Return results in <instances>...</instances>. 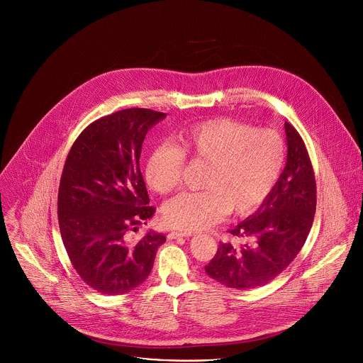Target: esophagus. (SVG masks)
<instances>
[{"mask_svg":"<svg viewBox=\"0 0 363 363\" xmlns=\"http://www.w3.org/2000/svg\"><path fill=\"white\" fill-rule=\"evenodd\" d=\"M182 237H189L188 234H184V233H178V231H171L168 234V238L169 240H177V238H182Z\"/></svg>","mask_w":363,"mask_h":363,"instance_id":"1","label":"esophagus"}]
</instances>
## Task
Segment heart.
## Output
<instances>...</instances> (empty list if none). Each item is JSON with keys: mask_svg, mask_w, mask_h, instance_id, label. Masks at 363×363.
Listing matches in <instances>:
<instances>
[{"mask_svg": "<svg viewBox=\"0 0 363 363\" xmlns=\"http://www.w3.org/2000/svg\"><path fill=\"white\" fill-rule=\"evenodd\" d=\"M185 157L208 164L199 192H182L162 206L167 227L195 233L228 213H252L273 189L286 157L281 135L228 118L203 121L177 138V146H155L145 164L147 185L158 194L174 191L182 178Z\"/></svg>", "mask_w": 363, "mask_h": 363, "instance_id": "1", "label": "heart"}]
</instances>
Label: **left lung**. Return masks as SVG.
<instances>
[{"mask_svg":"<svg viewBox=\"0 0 363 363\" xmlns=\"http://www.w3.org/2000/svg\"><path fill=\"white\" fill-rule=\"evenodd\" d=\"M286 167L252 216L230 234L244 242H220L205 272L216 281L238 290L267 284L294 260L316 213V181L306 145L298 132L284 123Z\"/></svg>","mask_w":363,"mask_h":363,"instance_id":"8db88e82","label":"left lung"}]
</instances>
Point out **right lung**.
I'll use <instances>...</instances> for the list:
<instances>
[{"mask_svg":"<svg viewBox=\"0 0 363 363\" xmlns=\"http://www.w3.org/2000/svg\"><path fill=\"white\" fill-rule=\"evenodd\" d=\"M167 115L132 108L90 123L73 143L59 186V225L82 280L103 294H125L142 284L165 235L138 242L128 234L155 214L139 158L147 130Z\"/></svg>","mask_w":363,"mask_h":363,"instance_id":"add662e5","label":"right lung"}]
</instances>
